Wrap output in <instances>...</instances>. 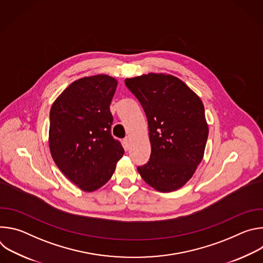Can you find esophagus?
Listing matches in <instances>:
<instances>
[{"mask_svg": "<svg viewBox=\"0 0 263 263\" xmlns=\"http://www.w3.org/2000/svg\"><path fill=\"white\" fill-rule=\"evenodd\" d=\"M124 144H125V147L126 148H129L130 147V137H126L124 139Z\"/></svg>", "mask_w": 263, "mask_h": 263, "instance_id": "34e87169", "label": "esophagus"}]
</instances>
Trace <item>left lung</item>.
<instances>
[{
  "label": "left lung",
  "instance_id": "obj_1",
  "mask_svg": "<svg viewBox=\"0 0 263 263\" xmlns=\"http://www.w3.org/2000/svg\"><path fill=\"white\" fill-rule=\"evenodd\" d=\"M147 120L151 156L137 171L157 192L171 193L192 179L204 157L208 124L200 97L164 72L125 79Z\"/></svg>",
  "mask_w": 263,
  "mask_h": 263
}]
</instances>
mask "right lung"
<instances>
[{
  "instance_id": "right-lung-1",
  "label": "right lung",
  "mask_w": 263,
  "mask_h": 263,
  "mask_svg": "<svg viewBox=\"0 0 263 263\" xmlns=\"http://www.w3.org/2000/svg\"><path fill=\"white\" fill-rule=\"evenodd\" d=\"M118 80L100 73L70 83L50 111L49 146L61 173L85 193L105 185L125 151L112 138L110 103Z\"/></svg>"
}]
</instances>
